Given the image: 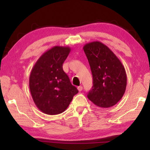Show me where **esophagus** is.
<instances>
[{
    "instance_id": "1",
    "label": "esophagus",
    "mask_w": 150,
    "mask_h": 150,
    "mask_svg": "<svg viewBox=\"0 0 150 150\" xmlns=\"http://www.w3.org/2000/svg\"><path fill=\"white\" fill-rule=\"evenodd\" d=\"M77 89H78L79 91H81L83 90V87H82V86H79V87H77Z\"/></svg>"
}]
</instances>
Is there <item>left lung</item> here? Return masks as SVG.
Listing matches in <instances>:
<instances>
[{"mask_svg": "<svg viewBox=\"0 0 150 150\" xmlns=\"http://www.w3.org/2000/svg\"><path fill=\"white\" fill-rule=\"evenodd\" d=\"M83 50L89 63L93 79L88 98L97 106L109 108L124 95L127 85L125 69L120 59L102 42L86 44Z\"/></svg>", "mask_w": 150, "mask_h": 150, "instance_id": "left-lung-1", "label": "left lung"}]
</instances>
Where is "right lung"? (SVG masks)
Here are the masks:
<instances>
[{
    "instance_id": "1",
    "label": "right lung",
    "mask_w": 150,
    "mask_h": 150,
    "mask_svg": "<svg viewBox=\"0 0 150 150\" xmlns=\"http://www.w3.org/2000/svg\"><path fill=\"white\" fill-rule=\"evenodd\" d=\"M70 52L69 47L54 46L40 56L30 73L29 87L33 100L46 115L62 113L78 93L63 69Z\"/></svg>"
}]
</instances>
